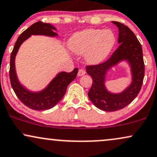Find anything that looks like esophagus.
Returning <instances> with one entry per match:
<instances>
[{
  "instance_id": "esophagus-1",
  "label": "esophagus",
  "mask_w": 157,
  "mask_h": 157,
  "mask_svg": "<svg viewBox=\"0 0 157 157\" xmlns=\"http://www.w3.org/2000/svg\"><path fill=\"white\" fill-rule=\"evenodd\" d=\"M85 74H86V71L82 69H79L78 74H77V75H78V76H82V75H84Z\"/></svg>"
}]
</instances>
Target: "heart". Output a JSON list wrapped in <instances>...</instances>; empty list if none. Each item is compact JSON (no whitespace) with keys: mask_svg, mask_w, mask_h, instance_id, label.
Returning a JSON list of instances; mask_svg holds the SVG:
<instances>
[{"mask_svg":"<svg viewBox=\"0 0 157 157\" xmlns=\"http://www.w3.org/2000/svg\"><path fill=\"white\" fill-rule=\"evenodd\" d=\"M116 38L111 30L88 29L75 33L71 38L69 47L77 54L86 53L90 63L103 61L110 53Z\"/></svg>","mask_w":157,"mask_h":157,"instance_id":"b5f03b06","label":"heart"}]
</instances>
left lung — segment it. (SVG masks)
<instances>
[{
	"mask_svg": "<svg viewBox=\"0 0 157 157\" xmlns=\"http://www.w3.org/2000/svg\"><path fill=\"white\" fill-rule=\"evenodd\" d=\"M118 27V42L120 45L105 61L88 65L86 71L92 77L93 82L88 91V97L97 108L114 112L123 109L138 95L145 75V64L140 43L135 33L125 25L113 21ZM127 59L131 65L133 82L129 88L119 94L109 93L103 85L106 71L120 60Z\"/></svg>",
	"mask_w": 157,
	"mask_h": 157,
	"instance_id": "left-lung-1",
	"label": "left lung"
}]
</instances>
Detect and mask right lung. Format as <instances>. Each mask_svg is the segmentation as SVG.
Here are the masks:
<instances>
[{
  "mask_svg": "<svg viewBox=\"0 0 157 157\" xmlns=\"http://www.w3.org/2000/svg\"><path fill=\"white\" fill-rule=\"evenodd\" d=\"M52 30H56L50 24L41 21L33 23L22 32L15 43L11 54L9 78L12 87L19 99L25 106L34 110H44L53 107L60 101L67 91V86L76 78L78 69L75 68L71 72L62 71L58 74L48 88L39 93H32L25 90L20 84L15 72L14 59L18 49L23 41L31 35H45L54 36L57 35Z\"/></svg>",
  "mask_w": 157,
  "mask_h": 157,
  "instance_id": "add662e5",
  "label": "right lung"
}]
</instances>
